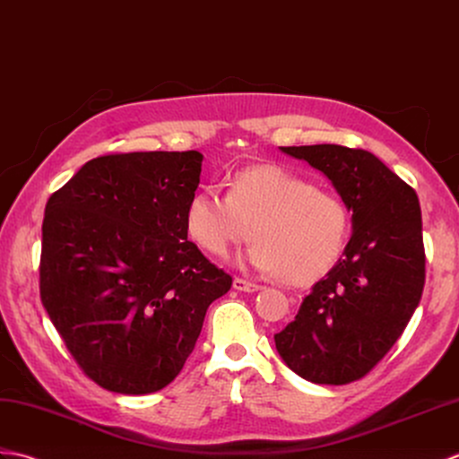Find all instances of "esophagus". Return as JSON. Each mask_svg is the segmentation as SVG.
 I'll list each match as a JSON object with an SVG mask.
<instances>
[{"label":"esophagus","mask_w":459,"mask_h":459,"mask_svg":"<svg viewBox=\"0 0 459 459\" xmlns=\"http://www.w3.org/2000/svg\"><path fill=\"white\" fill-rule=\"evenodd\" d=\"M233 289H236V290H243V292H257V290H261L263 287H261V284H257V282H251V281L236 277V279H233Z\"/></svg>","instance_id":"esophagus-1"}]
</instances>
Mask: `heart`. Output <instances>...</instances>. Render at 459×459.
Segmentation results:
<instances>
[{"label":"heart","instance_id":"obj_1","mask_svg":"<svg viewBox=\"0 0 459 459\" xmlns=\"http://www.w3.org/2000/svg\"><path fill=\"white\" fill-rule=\"evenodd\" d=\"M185 221L190 239L213 257H228L253 233L257 241L241 261L294 284L330 273L350 236L345 202L281 165L236 172L228 195L213 185L200 186L186 204Z\"/></svg>","mask_w":459,"mask_h":459}]
</instances>
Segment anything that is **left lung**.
I'll use <instances>...</instances> for the list:
<instances>
[{"instance_id": "1", "label": "left lung", "mask_w": 459, "mask_h": 459, "mask_svg": "<svg viewBox=\"0 0 459 459\" xmlns=\"http://www.w3.org/2000/svg\"><path fill=\"white\" fill-rule=\"evenodd\" d=\"M332 180L351 210L343 257L312 287L274 345L289 368L318 385L358 381L379 363L424 289L422 213L416 192L373 152L342 145L281 147Z\"/></svg>"}]
</instances>
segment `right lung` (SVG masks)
Listing matches in <instances>:
<instances>
[{
  "mask_svg": "<svg viewBox=\"0 0 459 459\" xmlns=\"http://www.w3.org/2000/svg\"><path fill=\"white\" fill-rule=\"evenodd\" d=\"M202 152L88 160L48 198L40 300L91 381L121 394L167 386L185 368L210 304L231 277L188 241Z\"/></svg>",
  "mask_w": 459,
  "mask_h": 459,
  "instance_id": "right-lung-1",
  "label": "right lung"
}]
</instances>
